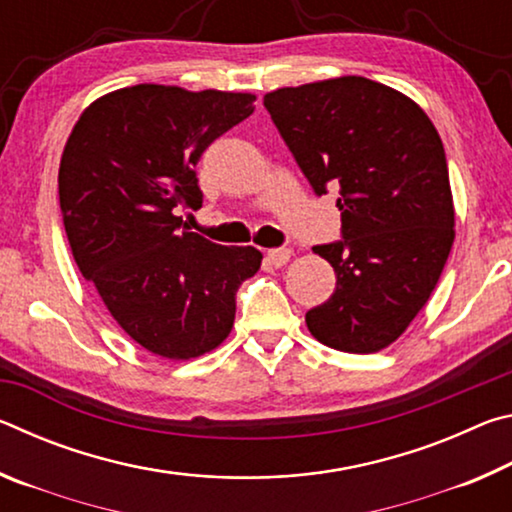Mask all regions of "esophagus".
Returning a JSON list of instances; mask_svg holds the SVG:
<instances>
[{
	"mask_svg": "<svg viewBox=\"0 0 512 512\" xmlns=\"http://www.w3.org/2000/svg\"><path fill=\"white\" fill-rule=\"evenodd\" d=\"M291 255H293V253H291V248H271V250H268V253H266L268 262H271V264H273V266H277V268L287 264L289 259H291Z\"/></svg>",
	"mask_w": 512,
	"mask_h": 512,
	"instance_id": "34e87169",
	"label": "esophagus"
}]
</instances>
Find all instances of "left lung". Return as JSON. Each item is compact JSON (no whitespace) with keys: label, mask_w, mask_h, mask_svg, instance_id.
Returning a JSON list of instances; mask_svg holds the SVG:
<instances>
[{"label":"left lung","mask_w":512,"mask_h":512,"mask_svg":"<svg viewBox=\"0 0 512 512\" xmlns=\"http://www.w3.org/2000/svg\"><path fill=\"white\" fill-rule=\"evenodd\" d=\"M264 106L314 192H339L343 241L314 248L336 289L307 311L311 336L352 354L388 348L427 305L454 244L436 126L406 94L363 76L280 88Z\"/></svg>","instance_id":"left-lung-1"}]
</instances>
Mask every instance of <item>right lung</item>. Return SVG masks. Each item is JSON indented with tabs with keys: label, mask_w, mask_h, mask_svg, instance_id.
Wrapping results in <instances>:
<instances>
[{
	"label": "right lung",
	"mask_w": 512,
	"mask_h": 512,
	"mask_svg": "<svg viewBox=\"0 0 512 512\" xmlns=\"http://www.w3.org/2000/svg\"><path fill=\"white\" fill-rule=\"evenodd\" d=\"M255 94L142 83L90 103L58 169L74 262L117 325L158 357H201L228 339L241 282L262 266L253 246L189 232L203 151L253 115Z\"/></svg>",
	"instance_id": "1"
}]
</instances>
